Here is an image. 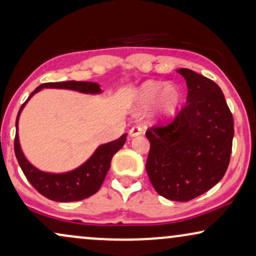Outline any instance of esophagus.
Returning a JSON list of instances; mask_svg holds the SVG:
<instances>
[{
	"instance_id": "34e87169",
	"label": "esophagus",
	"mask_w": 256,
	"mask_h": 256,
	"mask_svg": "<svg viewBox=\"0 0 256 256\" xmlns=\"http://www.w3.org/2000/svg\"><path fill=\"white\" fill-rule=\"evenodd\" d=\"M143 134V128H140V126L136 125L134 128H131L130 131H128V134H130V137H137V136H140Z\"/></svg>"
}]
</instances>
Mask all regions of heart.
<instances>
[{
  "label": "heart",
  "mask_w": 256,
  "mask_h": 256,
  "mask_svg": "<svg viewBox=\"0 0 256 256\" xmlns=\"http://www.w3.org/2000/svg\"><path fill=\"white\" fill-rule=\"evenodd\" d=\"M180 93L174 85H166L158 82H146L137 92V106L144 111L156 102V118L164 119L174 114L180 104Z\"/></svg>",
  "instance_id": "1"
}]
</instances>
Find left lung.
<instances>
[{
	"instance_id": "8db88e82",
	"label": "left lung",
	"mask_w": 256,
	"mask_h": 256,
	"mask_svg": "<svg viewBox=\"0 0 256 256\" xmlns=\"http://www.w3.org/2000/svg\"><path fill=\"white\" fill-rule=\"evenodd\" d=\"M186 104L169 124L148 128L146 172L154 190L171 200L202 195L224 176L230 160L234 120L218 84L192 70Z\"/></svg>"
}]
</instances>
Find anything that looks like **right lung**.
<instances>
[{"mask_svg": "<svg viewBox=\"0 0 256 256\" xmlns=\"http://www.w3.org/2000/svg\"><path fill=\"white\" fill-rule=\"evenodd\" d=\"M42 88L72 90H78L80 93H86V94H98V93H102V88L96 82H74V80L72 82L42 84L35 88L34 92L30 93L24 104L21 106L18 117H16V134L14 142L15 156L24 176L27 177L28 182L42 196L52 200H56V202H74V200L87 198L100 189L110 169V166H111L112 157L114 156L116 152H118L124 146L128 134H124L116 140L99 145L94 154L85 163L76 169L68 171V172L53 174L38 170L33 164L29 163L27 158L24 157V152H22L20 140H18V124L24 105L35 93H38Z\"/></svg>", "mask_w": 256, "mask_h": 256, "instance_id": "right-lung-1", "label": "right lung"}]
</instances>
